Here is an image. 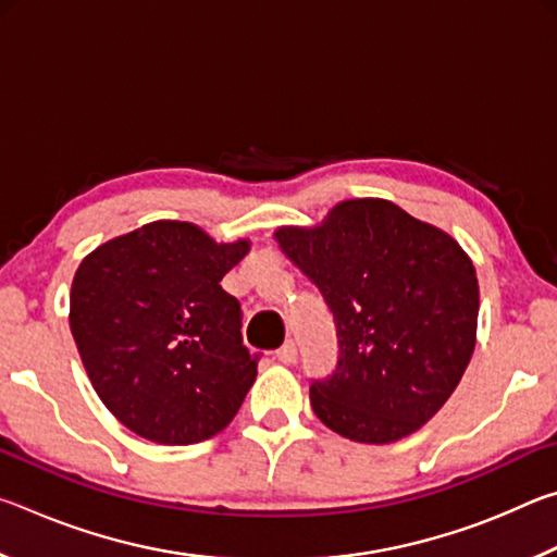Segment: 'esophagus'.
I'll return each mask as SVG.
<instances>
[{
    "instance_id": "obj_1",
    "label": "esophagus",
    "mask_w": 557,
    "mask_h": 557,
    "mask_svg": "<svg viewBox=\"0 0 557 557\" xmlns=\"http://www.w3.org/2000/svg\"><path fill=\"white\" fill-rule=\"evenodd\" d=\"M277 361L280 363H295L297 361V344L292 342V338H289V342H285V346H282L277 351Z\"/></svg>"
}]
</instances>
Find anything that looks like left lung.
Wrapping results in <instances>:
<instances>
[{
	"instance_id": "obj_1",
	"label": "left lung",
	"mask_w": 557,
	"mask_h": 557,
	"mask_svg": "<svg viewBox=\"0 0 557 557\" xmlns=\"http://www.w3.org/2000/svg\"><path fill=\"white\" fill-rule=\"evenodd\" d=\"M275 240L336 322V371L309 388L317 418L363 445L418 432L474 354V262L449 233L385 199L342 201L312 228L282 225Z\"/></svg>"
}]
</instances>
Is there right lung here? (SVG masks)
Here are the masks:
<instances>
[{"mask_svg": "<svg viewBox=\"0 0 557 557\" xmlns=\"http://www.w3.org/2000/svg\"><path fill=\"white\" fill-rule=\"evenodd\" d=\"M250 240L154 221L88 252L71 285V332L106 408L157 445L228 428L258 375L238 299L221 287Z\"/></svg>", "mask_w": 557, "mask_h": 557, "instance_id": "add662e5", "label": "right lung"}]
</instances>
